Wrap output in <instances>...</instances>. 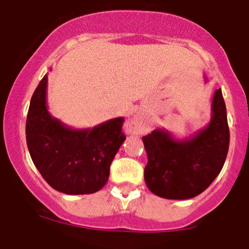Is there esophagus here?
<instances>
[{
  "instance_id": "esophagus-1",
  "label": "esophagus",
  "mask_w": 249,
  "mask_h": 249,
  "mask_svg": "<svg viewBox=\"0 0 249 249\" xmlns=\"http://www.w3.org/2000/svg\"><path fill=\"white\" fill-rule=\"evenodd\" d=\"M148 127V119L144 114L139 113L126 123V130L130 134H143Z\"/></svg>"
}]
</instances>
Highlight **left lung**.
<instances>
[{
	"instance_id": "1",
	"label": "left lung",
	"mask_w": 249,
	"mask_h": 249,
	"mask_svg": "<svg viewBox=\"0 0 249 249\" xmlns=\"http://www.w3.org/2000/svg\"><path fill=\"white\" fill-rule=\"evenodd\" d=\"M148 162L144 180L153 194L170 200L192 199L210 187L222 171L230 134L222 90L212 100V117L206 127L185 139L166 129L142 137Z\"/></svg>"
}]
</instances>
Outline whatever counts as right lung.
<instances>
[{
    "label": "right lung",
    "instance_id": "obj_1",
    "mask_svg": "<svg viewBox=\"0 0 249 249\" xmlns=\"http://www.w3.org/2000/svg\"><path fill=\"white\" fill-rule=\"evenodd\" d=\"M48 76L35 90L26 118L30 155L52 188L69 195L92 194L108 180L109 167L123 144L124 118L92 129H72L52 117L47 106Z\"/></svg>",
    "mask_w": 249,
    "mask_h": 249
}]
</instances>
